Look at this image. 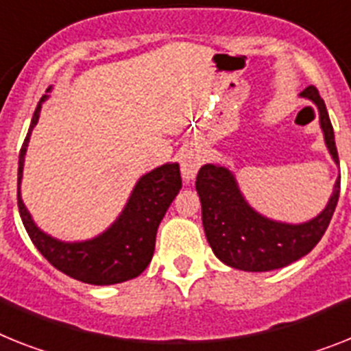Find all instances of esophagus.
I'll return each mask as SVG.
<instances>
[{
    "instance_id": "1",
    "label": "esophagus",
    "mask_w": 351,
    "mask_h": 351,
    "mask_svg": "<svg viewBox=\"0 0 351 351\" xmlns=\"http://www.w3.org/2000/svg\"><path fill=\"white\" fill-rule=\"evenodd\" d=\"M203 157L199 155L198 149H185L180 157V169H182V178H184L185 184L194 180V176L198 173L199 166H202Z\"/></svg>"
}]
</instances>
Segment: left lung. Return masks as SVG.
Masks as SVG:
<instances>
[{"label":"left lung","instance_id":"obj_1","mask_svg":"<svg viewBox=\"0 0 351 351\" xmlns=\"http://www.w3.org/2000/svg\"><path fill=\"white\" fill-rule=\"evenodd\" d=\"M311 99L319 112V126L332 160L339 164L334 128L316 87L300 94ZM341 176L326 207L305 223H284L262 216L246 202L230 167L205 164L196 176V191L202 202L203 230L212 252L226 266L241 271H271L289 266L305 257L328 228L339 199Z\"/></svg>","mask_w":351,"mask_h":351}]
</instances>
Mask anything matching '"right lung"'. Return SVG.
Segmentation results:
<instances>
[{"mask_svg": "<svg viewBox=\"0 0 351 351\" xmlns=\"http://www.w3.org/2000/svg\"><path fill=\"white\" fill-rule=\"evenodd\" d=\"M48 87L32 117L30 128L19 152L17 205L26 232L43 257L64 275L93 285H112L139 276L152 262L155 237L162 217L182 189L180 166L167 162L143 175L135 184L125 208L107 230L87 241L66 243L43 232L21 198V180L32 130L37 125L43 103L49 98Z\"/></svg>", "mask_w": 351, "mask_h": 351, "instance_id": "right-lung-1", "label": "right lung"}]
</instances>
